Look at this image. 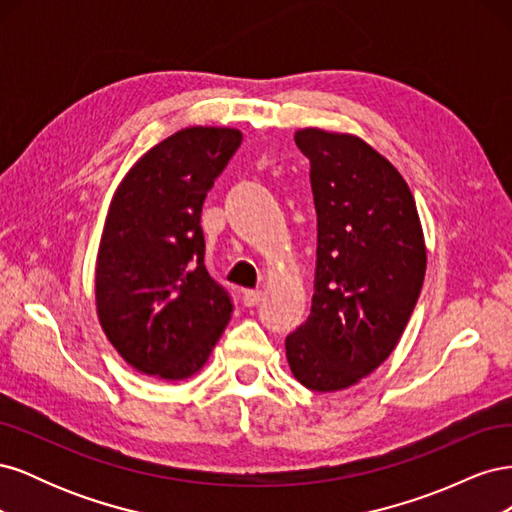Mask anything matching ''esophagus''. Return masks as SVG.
I'll return each instance as SVG.
<instances>
[{"instance_id": "esophagus-1", "label": "esophagus", "mask_w": 512, "mask_h": 512, "mask_svg": "<svg viewBox=\"0 0 512 512\" xmlns=\"http://www.w3.org/2000/svg\"><path fill=\"white\" fill-rule=\"evenodd\" d=\"M260 299H262V292H260V290H243V303H245L247 307L258 305Z\"/></svg>"}]
</instances>
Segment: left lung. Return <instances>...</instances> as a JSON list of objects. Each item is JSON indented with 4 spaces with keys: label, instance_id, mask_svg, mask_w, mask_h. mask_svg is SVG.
Masks as SVG:
<instances>
[{
    "label": "left lung",
    "instance_id": "left-lung-1",
    "mask_svg": "<svg viewBox=\"0 0 512 512\" xmlns=\"http://www.w3.org/2000/svg\"><path fill=\"white\" fill-rule=\"evenodd\" d=\"M318 250L312 314L286 337L294 378L318 393L348 389L389 359L425 277L414 196L361 138L305 128Z\"/></svg>",
    "mask_w": 512,
    "mask_h": 512
}]
</instances>
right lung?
Masks as SVG:
<instances>
[{"label":"right lung","mask_w":512,"mask_h":512,"mask_svg":"<svg viewBox=\"0 0 512 512\" xmlns=\"http://www.w3.org/2000/svg\"><path fill=\"white\" fill-rule=\"evenodd\" d=\"M241 138L230 128L168 136L111 200L96 265L98 318L108 342L147 376L196 374L230 320V294L205 267L200 213Z\"/></svg>","instance_id":"1"}]
</instances>
